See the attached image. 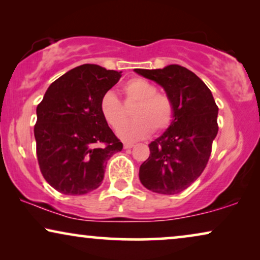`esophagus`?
Returning a JSON list of instances; mask_svg holds the SVG:
<instances>
[{"label":"esophagus","mask_w":260,"mask_h":260,"mask_svg":"<svg viewBox=\"0 0 260 260\" xmlns=\"http://www.w3.org/2000/svg\"><path fill=\"white\" fill-rule=\"evenodd\" d=\"M134 147V143H129V142H125L124 143V149H131Z\"/></svg>","instance_id":"esophagus-1"}]
</instances>
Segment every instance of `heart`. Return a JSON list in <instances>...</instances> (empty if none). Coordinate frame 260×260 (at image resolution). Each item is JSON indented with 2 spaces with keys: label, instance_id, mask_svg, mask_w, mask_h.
Returning <instances> with one entry per match:
<instances>
[{
  "label": "heart",
  "instance_id": "b5f03b06",
  "mask_svg": "<svg viewBox=\"0 0 260 260\" xmlns=\"http://www.w3.org/2000/svg\"><path fill=\"white\" fill-rule=\"evenodd\" d=\"M125 106H135L132 114L135 118L131 122L121 124L127 118V110L122 102L112 92H108L101 99V112L104 119L113 129L121 125L118 135L124 141H137L147 137L151 130L162 133L168 129L174 119V105L166 93L157 92V87L142 78H133L123 86Z\"/></svg>",
  "mask_w": 260,
  "mask_h": 260
}]
</instances>
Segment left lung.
Here are the masks:
<instances>
[{
	"instance_id": "left-lung-1",
	"label": "left lung",
	"mask_w": 260,
	"mask_h": 260,
	"mask_svg": "<svg viewBox=\"0 0 260 260\" xmlns=\"http://www.w3.org/2000/svg\"><path fill=\"white\" fill-rule=\"evenodd\" d=\"M135 72L161 85L174 105L173 123L149 144L150 156L140 167V180L154 193L177 194L207 166L219 129V109L211 90L186 67L168 65Z\"/></svg>"
}]
</instances>
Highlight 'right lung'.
Wrapping results in <instances>:
<instances>
[{
    "instance_id": "add662e5",
    "label": "right lung",
    "mask_w": 260,
    "mask_h": 260,
    "mask_svg": "<svg viewBox=\"0 0 260 260\" xmlns=\"http://www.w3.org/2000/svg\"><path fill=\"white\" fill-rule=\"evenodd\" d=\"M122 72L92 63L49 85L37 108L34 136L45 180L60 193L83 195L102 184L108 159L123 149L101 112V99Z\"/></svg>"
}]
</instances>
